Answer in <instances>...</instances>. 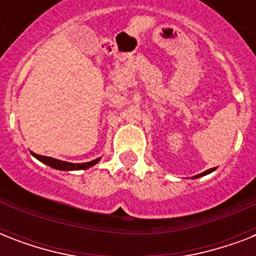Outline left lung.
Instances as JSON below:
<instances>
[{
    "mask_svg": "<svg viewBox=\"0 0 256 256\" xmlns=\"http://www.w3.org/2000/svg\"><path fill=\"white\" fill-rule=\"evenodd\" d=\"M215 170V168H208V170H206L204 171V172H202V174H198V175H195V176H192V178H199V176H203V175H207V174H210V172H212V171Z\"/></svg>",
    "mask_w": 256,
    "mask_h": 256,
    "instance_id": "obj_1",
    "label": "left lung"
}]
</instances>
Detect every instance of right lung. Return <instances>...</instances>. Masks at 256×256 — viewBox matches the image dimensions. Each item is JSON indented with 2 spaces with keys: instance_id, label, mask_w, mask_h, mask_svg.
<instances>
[{
  "instance_id": "1",
  "label": "right lung",
  "mask_w": 256,
  "mask_h": 256,
  "mask_svg": "<svg viewBox=\"0 0 256 256\" xmlns=\"http://www.w3.org/2000/svg\"><path fill=\"white\" fill-rule=\"evenodd\" d=\"M33 156L37 158L38 160H41L42 164H48L50 168H57V170L62 171H73V170H86V168H92L96 164L100 162V158H96V160H92V162H85V164H70V162H64V160H56V158H52V156H38V154H34Z\"/></svg>"
}]
</instances>
